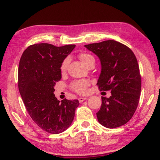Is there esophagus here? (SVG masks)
<instances>
[{
	"instance_id": "esophagus-1",
	"label": "esophagus",
	"mask_w": 160,
	"mask_h": 160,
	"mask_svg": "<svg viewBox=\"0 0 160 160\" xmlns=\"http://www.w3.org/2000/svg\"><path fill=\"white\" fill-rule=\"evenodd\" d=\"M87 99V97H80L79 98H78V100H79L80 102H82L83 101H84Z\"/></svg>"
}]
</instances>
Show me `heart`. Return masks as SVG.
Here are the masks:
<instances>
[{"label":"heart","instance_id":"b5f03b06","mask_svg":"<svg viewBox=\"0 0 160 160\" xmlns=\"http://www.w3.org/2000/svg\"><path fill=\"white\" fill-rule=\"evenodd\" d=\"M78 57L80 60L81 62H82L83 64L86 65V64L90 62L91 60H94V58L90 55L89 53H80ZM68 64H69V59L65 58L63 61L60 65V71L61 72H64L66 71ZM89 85V82L85 80H76L71 84V88L76 92L83 94L87 92V87Z\"/></svg>","mask_w":160,"mask_h":160}]
</instances>
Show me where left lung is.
<instances>
[{
	"mask_svg": "<svg viewBox=\"0 0 160 160\" xmlns=\"http://www.w3.org/2000/svg\"><path fill=\"white\" fill-rule=\"evenodd\" d=\"M99 58L101 73L97 84L101 91H111L102 97L96 113L98 120L108 128H117L131 120L138 107L141 92V76L132 50L113 40L84 45Z\"/></svg>",
	"mask_w": 160,
	"mask_h": 160,
	"instance_id": "obj_1",
	"label": "left lung"
}]
</instances>
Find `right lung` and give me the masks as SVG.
Masks as SVG:
<instances>
[{"label": "right lung", "instance_id": "right-lung-1", "mask_svg": "<svg viewBox=\"0 0 160 160\" xmlns=\"http://www.w3.org/2000/svg\"><path fill=\"white\" fill-rule=\"evenodd\" d=\"M75 47L34 44L24 51L20 60L18 89L26 109L40 128L52 134L70 127L80 104L78 100L66 98L60 102L53 93L54 86L62 78L61 64Z\"/></svg>", "mask_w": 160, "mask_h": 160}]
</instances>
